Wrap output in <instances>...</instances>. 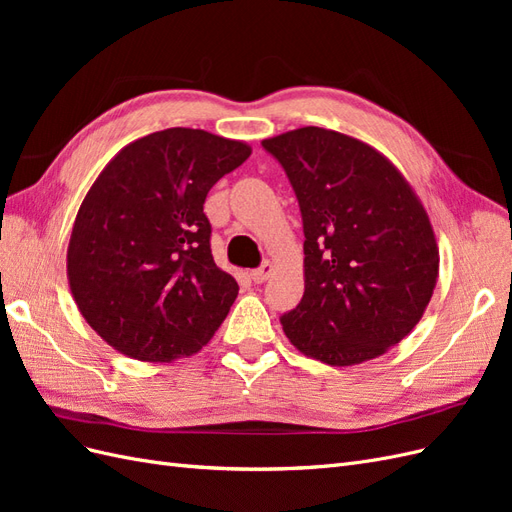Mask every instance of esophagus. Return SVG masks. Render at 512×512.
Returning <instances> with one entry per match:
<instances>
[{
  "label": "esophagus",
  "instance_id": "1",
  "mask_svg": "<svg viewBox=\"0 0 512 512\" xmlns=\"http://www.w3.org/2000/svg\"><path fill=\"white\" fill-rule=\"evenodd\" d=\"M271 273H273V265H271L269 260H265V262H262V265H260L258 269H254L250 275H252L254 284H262V282H267V280H269Z\"/></svg>",
  "mask_w": 512,
  "mask_h": 512
}]
</instances>
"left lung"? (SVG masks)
<instances>
[{
  "label": "left lung",
  "instance_id": "8db88e82",
  "mask_svg": "<svg viewBox=\"0 0 512 512\" xmlns=\"http://www.w3.org/2000/svg\"><path fill=\"white\" fill-rule=\"evenodd\" d=\"M282 164L303 220L305 292L280 322L327 365L376 359L421 320L438 280L423 205L376 149L324 128L262 141Z\"/></svg>",
  "mask_w": 512,
  "mask_h": 512
}]
</instances>
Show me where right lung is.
I'll list each match as a JSON object with an SVG mask.
<instances>
[{
	"mask_svg": "<svg viewBox=\"0 0 512 512\" xmlns=\"http://www.w3.org/2000/svg\"><path fill=\"white\" fill-rule=\"evenodd\" d=\"M252 149L192 128L123 147L91 185L68 245V280L83 318L138 361L203 348L239 284L211 256L209 190Z\"/></svg>",
	"mask_w": 512,
	"mask_h": 512,
	"instance_id": "obj_1",
	"label": "right lung"
}]
</instances>
